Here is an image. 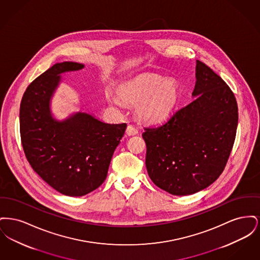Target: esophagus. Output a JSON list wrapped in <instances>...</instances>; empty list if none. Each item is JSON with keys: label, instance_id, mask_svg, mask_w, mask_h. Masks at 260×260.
I'll return each mask as SVG.
<instances>
[{"label": "esophagus", "instance_id": "1", "mask_svg": "<svg viewBox=\"0 0 260 260\" xmlns=\"http://www.w3.org/2000/svg\"><path fill=\"white\" fill-rule=\"evenodd\" d=\"M125 133H126L127 136H136V134L138 133V131H137L136 126H134L133 124H128L127 127H126Z\"/></svg>", "mask_w": 260, "mask_h": 260}]
</instances>
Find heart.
<instances>
[{"label": "heart", "mask_w": 260, "mask_h": 260, "mask_svg": "<svg viewBox=\"0 0 260 260\" xmlns=\"http://www.w3.org/2000/svg\"><path fill=\"white\" fill-rule=\"evenodd\" d=\"M120 99L129 104H136V114L146 122H160L175 107L179 98L178 84L174 80H165L159 76H141L118 87ZM108 102L120 106V100L111 93Z\"/></svg>", "instance_id": "heart-1"}]
</instances>
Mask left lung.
Segmentation results:
<instances>
[{
    "mask_svg": "<svg viewBox=\"0 0 260 260\" xmlns=\"http://www.w3.org/2000/svg\"><path fill=\"white\" fill-rule=\"evenodd\" d=\"M194 101L165 123L144 128L149 177L172 195L197 193L213 183L235 141L238 105L231 88L205 63L196 62Z\"/></svg>",
    "mask_w": 260,
    "mask_h": 260,
    "instance_id": "8db88e82",
    "label": "left lung"
}]
</instances>
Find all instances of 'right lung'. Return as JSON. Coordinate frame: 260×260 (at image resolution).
<instances>
[{"label":"right lung","instance_id":"right-lung-1","mask_svg":"<svg viewBox=\"0 0 260 260\" xmlns=\"http://www.w3.org/2000/svg\"><path fill=\"white\" fill-rule=\"evenodd\" d=\"M84 68V64L56 63L26 88L20 104V136L32 169L63 195L80 197L101 185L113 153L126 124H106L90 114L78 112L57 121L50 112V99L60 74Z\"/></svg>","mask_w":260,"mask_h":260}]
</instances>
